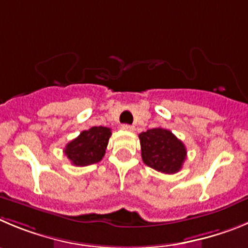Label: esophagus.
I'll return each instance as SVG.
<instances>
[{
    "label": "esophagus",
    "mask_w": 248,
    "mask_h": 248,
    "mask_svg": "<svg viewBox=\"0 0 248 248\" xmlns=\"http://www.w3.org/2000/svg\"><path fill=\"white\" fill-rule=\"evenodd\" d=\"M122 129L123 130H125V131H134V126L133 125H129V124H123L122 125Z\"/></svg>",
    "instance_id": "34e87169"
}]
</instances>
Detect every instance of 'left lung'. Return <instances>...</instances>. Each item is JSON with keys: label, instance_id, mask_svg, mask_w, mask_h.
Listing matches in <instances>:
<instances>
[{"label": "left lung", "instance_id": "1", "mask_svg": "<svg viewBox=\"0 0 248 248\" xmlns=\"http://www.w3.org/2000/svg\"><path fill=\"white\" fill-rule=\"evenodd\" d=\"M141 157L145 165L162 173H177L187 157L185 144L162 128H154L139 134Z\"/></svg>", "mask_w": 248, "mask_h": 248}]
</instances>
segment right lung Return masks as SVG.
I'll list each match as a JSON object with an SVG mask.
<instances>
[{
    "mask_svg": "<svg viewBox=\"0 0 248 248\" xmlns=\"http://www.w3.org/2000/svg\"><path fill=\"white\" fill-rule=\"evenodd\" d=\"M110 135L112 131L109 128L92 126L70 141L65 146L63 152L72 165L79 167L93 165L103 158Z\"/></svg>",
    "mask_w": 248,
    "mask_h": 248,
    "instance_id": "1",
    "label": "right lung"
}]
</instances>
